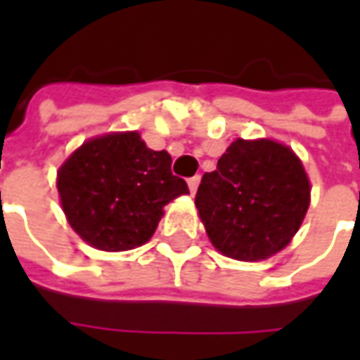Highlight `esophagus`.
Wrapping results in <instances>:
<instances>
[{
	"label": "esophagus",
	"mask_w": 360,
	"mask_h": 360,
	"mask_svg": "<svg viewBox=\"0 0 360 360\" xmlns=\"http://www.w3.org/2000/svg\"><path fill=\"white\" fill-rule=\"evenodd\" d=\"M198 183H200V175H195V177H191L188 179V188H191V193L195 195L196 188H198Z\"/></svg>",
	"instance_id": "esophagus-1"
}]
</instances>
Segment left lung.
<instances>
[{
  "mask_svg": "<svg viewBox=\"0 0 360 360\" xmlns=\"http://www.w3.org/2000/svg\"><path fill=\"white\" fill-rule=\"evenodd\" d=\"M195 204L216 250L257 262L285 249L299 231L309 210L310 183L289 146L237 139L216 172L202 175Z\"/></svg>",
  "mask_w": 360,
  "mask_h": 360,
  "instance_id": "obj_1",
  "label": "left lung"
}]
</instances>
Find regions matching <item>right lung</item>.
Returning <instances> with one entry per match:
<instances>
[{"label":"right lung","mask_w":360,"mask_h":360,"mask_svg":"<svg viewBox=\"0 0 360 360\" xmlns=\"http://www.w3.org/2000/svg\"><path fill=\"white\" fill-rule=\"evenodd\" d=\"M58 191L69 226L108 252L144 245L165 204L188 195L185 179L172 173V156L148 148L136 131L84 142L59 167Z\"/></svg>","instance_id":"obj_1"}]
</instances>
